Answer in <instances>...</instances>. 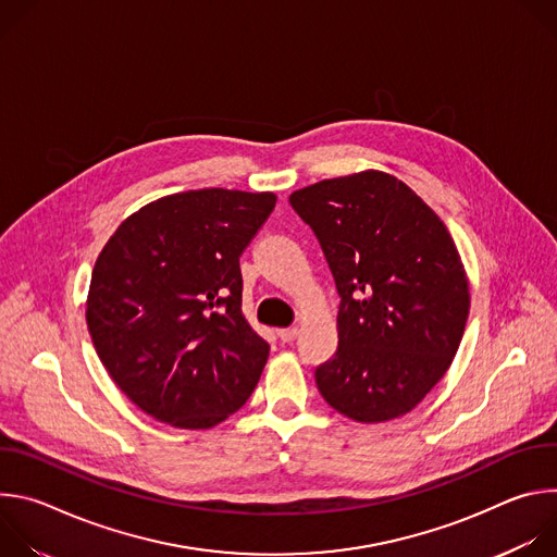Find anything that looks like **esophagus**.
I'll return each mask as SVG.
<instances>
[{"mask_svg": "<svg viewBox=\"0 0 557 557\" xmlns=\"http://www.w3.org/2000/svg\"><path fill=\"white\" fill-rule=\"evenodd\" d=\"M277 337L282 344H288L297 337V329H282V331H277Z\"/></svg>", "mask_w": 557, "mask_h": 557, "instance_id": "1", "label": "esophagus"}]
</instances>
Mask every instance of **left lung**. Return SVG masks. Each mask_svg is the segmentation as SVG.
<instances>
[{"label":"left lung","instance_id":"8db88e82","mask_svg":"<svg viewBox=\"0 0 557 557\" xmlns=\"http://www.w3.org/2000/svg\"><path fill=\"white\" fill-rule=\"evenodd\" d=\"M339 293L337 352L314 368L331 408L359 423L408 414L447 372L469 286L441 218L401 181L361 172L288 198Z\"/></svg>","mask_w":557,"mask_h":557}]
</instances>
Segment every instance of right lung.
<instances>
[{
    "mask_svg": "<svg viewBox=\"0 0 557 557\" xmlns=\"http://www.w3.org/2000/svg\"><path fill=\"white\" fill-rule=\"evenodd\" d=\"M275 200L218 187L165 196L103 247L88 331L114 383L149 417L207 430L256 389L269 344L243 314L240 256Z\"/></svg>",
    "mask_w": 557,
    "mask_h": 557,
    "instance_id": "add662e5",
    "label": "right lung"
}]
</instances>
